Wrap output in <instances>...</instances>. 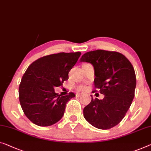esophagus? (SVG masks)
I'll return each mask as SVG.
<instances>
[{"label":"esophagus","instance_id":"1","mask_svg":"<svg viewBox=\"0 0 151 151\" xmlns=\"http://www.w3.org/2000/svg\"><path fill=\"white\" fill-rule=\"evenodd\" d=\"M82 96V94L81 93H77L76 94V97H81V96Z\"/></svg>","mask_w":151,"mask_h":151}]
</instances>
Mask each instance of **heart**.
Wrapping results in <instances>:
<instances>
[{
    "label": "heart",
    "instance_id": "obj_1",
    "mask_svg": "<svg viewBox=\"0 0 151 151\" xmlns=\"http://www.w3.org/2000/svg\"><path fill=\"white\" fill-rule=\"evenodd\" d=\"M78 89H80V90L84 89V87H83V86H80L79 87H78Z\"/></svg>",
    "mask_w": 151,
    "mask_h": 151
}]
</instances>
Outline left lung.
<instances>
[{"label": "left lung", "mask_w": 151, "mask_h": 151, "mask_svg": "<svg viewBox=\"0 0 151 151\" xmlns=\"http://www.w3.org/2000/svg\"><path fill=\"white\" fill-rule=\"evenodd\" d=\"M80 62L92 64L95 87L104 96L102 100L91 96L83 116L98 129H111L124 118L133 101L136 86L134 67L123 54L105 50L87 52Z\"/></svg>", "instance_id": "8db88e82"}]
</instances>
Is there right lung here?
I'll return each mask as SVG.
<instances>
[{
  "mask_svg": "<svg viewBox=\"0 0 151 151\" xmlns=\"http://www.w3.org/2000/svg\"><path fill=\"white\" fill-rule=\"evenodd\" d=\"M80 55L81 52L51 54L27 68L19 87V99L25 115L35 125H52L62 118L66 103L75 95H59L54 87L68 79L69 71Z\"/></svg>",
  "mask_w": 151,
  "mask_h": 151,
  "instance_id": "obj_1",
  "label": "right lung"
}]
</instances>
